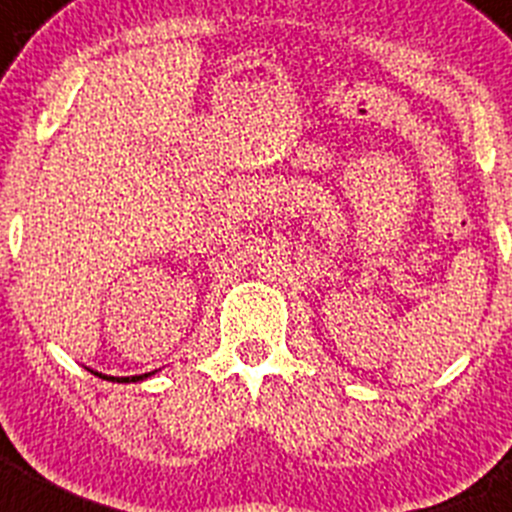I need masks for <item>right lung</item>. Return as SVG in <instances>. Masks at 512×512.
<instances>
[{
    "instance_id": "1",
    "label": "right lung",
    "mask_w": 512,
    "mask_h": 512,
    "mask_svg": "<svg viewBox=\"0 0 512 512\" xmlns=\"http://www.w3.org/2000/svg\"><path fill=\"white\" fill-rule=\"evenodd\" d=\"M95 376H100V379H108V381H118V384H133V381H143V379H148V376L154 374V371H151V374H141V376H103V374H98V371H93Z\"/></svg>"
}]
</instances>
